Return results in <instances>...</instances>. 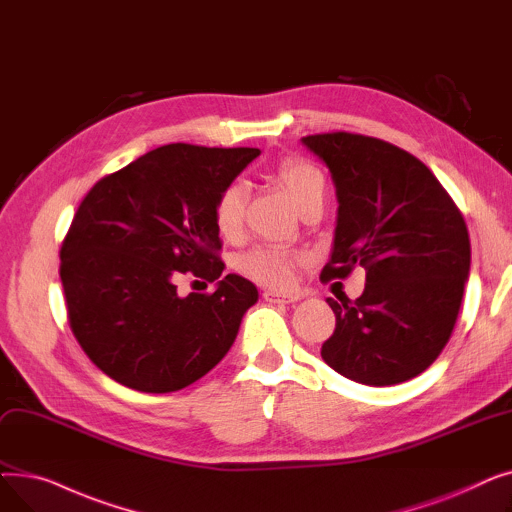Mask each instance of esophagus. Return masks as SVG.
I'll return each mask as SVG.
<instances>
[{
    "instance_id": "34e87169",
    "label": "esophagus",
    "mask_w": 512,
    "mask_h": 512,
    "mask_svg": "<svg viewBox=\"0 0 512 512\" xmlns=\"http://www.w3.org/2000/svg\"><path fill=\"white\" fill-rule=\"evenodd\" d=\"M263 299L267 303H282V305H290V303H297L301 299L299 292H278V290H265L263 292Z\"/></svg>"
}]
</instances>
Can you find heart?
<instances>
[{"label":"heart","instance_id":"1","mask_svg":"<svg viewBox=\"0 0 512 512\" xmlns=\"http://www.w3.org/2000/svg\"><path fill=\"white\" fill-rule=\"evenodd\" d=\"M278 180L286 188L292 203L299 211L317 199L326 197V178L307 161H284L278 168ZM242 209H245V188L234 182L222 188L215 197L211 218L213 226L222 238H236L242 228ZM305 257L278 245H257L240 253L236 259V270L245 278L265 286H288L292 272Z\"/></svg>","mask_w":512,"mask_h":512}]
</instances>
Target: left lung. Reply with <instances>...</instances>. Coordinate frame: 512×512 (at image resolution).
Segmentation results:
<instances>
[{
	"label": "left lung",
	"instance_id": "8db88e82",
	"mask_svg": "<svg viewBox=\"0 0 512 512\" xmlns=\"http://www.w3.org/2000/svg\"><path fill=\"white\" fill-rule=\"evenodd\" d=\"M338 197L321 280L365 270L359 299H328L336 330L321 359L365 386L407 382L432 365L459 317L471 267L463 213L423 161L353 132L303 137Z\"/></svg>",
	"mask_w": 512,
	"mask_h": 512
}]
</instances>
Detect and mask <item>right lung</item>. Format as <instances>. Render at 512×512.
<instances>
[{
	"instance_id": "right-lung-1",
	"label": "right lung",
	"mask_w": 512,
	"mask_h": 512,
	"mask_svg": "<svg viewBox=\"0 0 512 512\" xmlns=\"http://www.w3.org/2000/svg\"><path fill=\"white\" fill-rule=\"evenodd\" d=\"M253 147H157L101 178L78 205L60 251L72 334L122 386L166 394L191 386L230 351L259 299L247 278H222L211 209L259 155ZM193 271L211 295L177 294Z\"/></svg>"
}]
</instances>
